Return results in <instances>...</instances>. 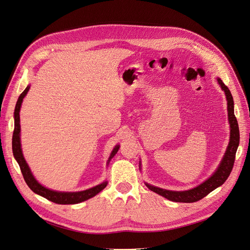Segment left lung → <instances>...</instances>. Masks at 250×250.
Returning a JSON list of instances; mask_svg holds the SVG:
<instances>
[{
  "mask_svg": "<svg viewBox=\"0 0 250 250\" xmlns=\"http://www.w3.org/2000/svg\"><path fill=\"white\" fill-rule=\"evenodd\" d=\"M218 83L220 84L222 90H224L226 99H227V110H228V120L230 124V140L228 146L226 148L225 155L219 165V167L214 172V174L208 178L205 182L199 186L187 190V191H170L162 188H158L155 186H152L146 183V186L152 190L153 192L167 198L168 200L174 201V202H182V203H193L201 200L205 196H207L210 192L218 188L229 177L232 168H233L234 161H235V155L237 147L239 145V127L238 123L234 115V103L233 97L231 95L230 90L228 87L224 84L223 81L220 78H217ZM141 167V164H140Z\"/></svg>",
  "mask_w": 250,
  "mask_h": 250,
  "instance_id": "1",
  "label": "left lung"
}]
</instances>
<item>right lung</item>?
I'll list each match as a JSON object with an SVG mask.
<instances>
[{"label":"right lung","instance_id":"1","mask_svg":"<svg viewBox=\"0 0 250 250\" xmlns=\"http://www.w3.org/2000/svg\"><path fill=\"white\" fill-rule=\"evenodd\" d=\"M30 86L28 85L26 89L20 94L18 102L16 104L15 107V112H14V119H15V127H14V132H13V139H12V147H13V154L16 159V161L18 162L20 169L22 172V175L24 177L25 182L27 183V185L29 188L38 195L48 199L49 201H52L56 204H77L80 202H83L85 200H88V199L94 197L96 194H98L102 190H104L106 185L107 182H103L102 184H99L93 188L87 189L85 191H80V192H58L54 190H50L42 186L40 183L33 176L28 164L26 163L23 153H22V148H21V142H20V131H21V126H20V108L23 103V98L26 96ZM120 148V146H115L113 151L111 152L107 164L109 161L114 157V155L118 153Z\"/></svg>","mask_w":250,"mask_h":250}]
</instances>
